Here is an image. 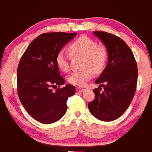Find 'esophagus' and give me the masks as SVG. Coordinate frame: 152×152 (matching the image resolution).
Wrapping results in <instances>:
<instances>
[{
	"label": "esophagus",
	"mask_w": 152,
	"mask_h": 152,
	"mask_svg": "<svg viewBox=\"0 0 152 152\" xmlns=\"http://www.w3.org/2000/svg\"><path fill=\"white\" fill-rule=\"evenodd\" d=\"M84 90H85L84 88H80V87H77V88H76V91H78V92H83Z\"/></svg>",
	"instance_id": "34e87169"
}]
</instances>
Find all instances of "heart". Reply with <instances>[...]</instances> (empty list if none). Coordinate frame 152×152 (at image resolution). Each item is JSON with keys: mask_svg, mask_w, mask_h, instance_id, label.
I'll return each mask as SVG.
<instances>
[{"mask_svg": "<svg viewBox=\"0 0 152 152\" xmlns=\"http://www.w3.org/2000/svg\"><path fill=\"white\" fill-rule=\"evenodd\" d=\"M69 50L73 55L83 56L82 67L84 68L74 71L68 77L69 83L75 86H85L93 76L94 71L101 72L107 61L106 48L87 36H81L75 40L69 46ZM56 63L58 69L64 72L69 70V56L64 50L57 54Z\"/></svg>", "mask_w": 152, "mask_h": 152, "instance_id": "obj_1", "label": "heart"}]
</instances>
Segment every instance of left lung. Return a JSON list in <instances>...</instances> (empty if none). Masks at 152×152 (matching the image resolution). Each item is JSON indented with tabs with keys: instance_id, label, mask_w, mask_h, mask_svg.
<instances>
[{
	"instance_id": "obj_1",
	"label": "left lung",
	"mask_w": 152,
	"mask_h": 152,
	"mask_svg": "<svg viewBox=\"0 0 152 152\" xmlns=\"http://www.w3.org/2000/svg\"><path fill=\"white\" fill-rule=\"evenodd\" d=\"M93 34L106 46L108 62L95 81L99 84V89L104 87V90L100 92L98 88L94 89L95 99L88 103V107L94 117L111 121L125 112L134 98L137 88V64L132 50L121 38L103 31H94Z\"/></svg>"
}]
</instances>
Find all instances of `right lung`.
I'll use <instances>...</instances> for the list:
<instances>
[{
  "label": "right lung",
  "instance_id": "right-lung-1",
  "mask_svg": "<svg viewBox=\"0 0 152 152\" xmlns=\"http://www.w3.org/2000/svg\"><path fill=\"white\" fill-rule=\"evenodd\" d=\"M77 33H46L36 38L24 52L17 69L18 94L27 112L36 121L51 124L66 114L68 97L75 87L65 83L56 63L57 54Z\"/></svg>",
  "mask_w": 152,
  "mask_h": 152
}]
</instances>
